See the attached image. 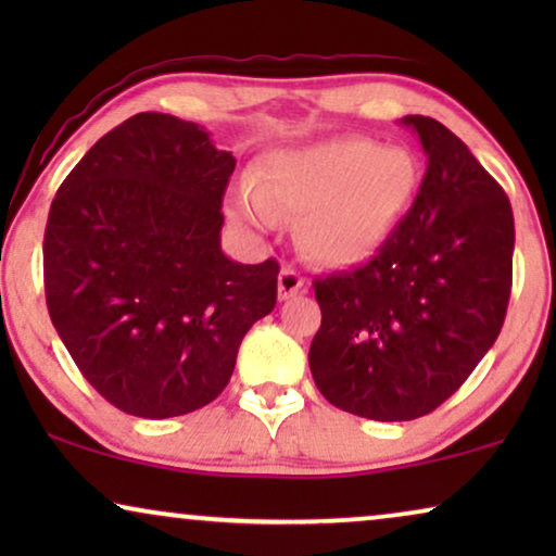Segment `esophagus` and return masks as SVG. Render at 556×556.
Wrapping results in <instances>:
<instances>
[{
	"instance_id": "1",
	"label": "esophagus",
	"mask_w": 556,
	"mask_h": 556,
	"mask_svg": "<svg viewBox=\"0 0 556 556\" xmlns=\"http://www.w3.org/2000/svg\"><path fill=\"white\" fill-rule=\"evenodd\" d=\"M301 288H303L301 273H295L293 268H283V270H280V276H278V299H280V301L293 299V295L299 293Z\"/></svg>"
}]
</instances>
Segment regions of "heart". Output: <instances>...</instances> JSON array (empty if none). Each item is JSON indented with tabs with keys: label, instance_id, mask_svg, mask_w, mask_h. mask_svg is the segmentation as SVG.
Returning <instances> with one entry per match:
<instances>
[{
	"label": "heart",
	"instance_id": "b5f03b06",
	"mask_svg": "<svg viewBox=\"0 0 556 556\" xmlns=\"http://www.w3.org/2000/svg\"><path fill=\"white\" fill-rule=\"evenodd\" d=\"M420 169L407 151L364 139H331L261 156L232 217L250 227L299 223V242L326 268L375 257L413 207Z\"/></svg>",
	"mask_w": 556,
	"mask_h": 556
}]
</instances>
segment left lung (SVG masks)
I'll return each mask as SVG.
<instances>
[{
    "instance_id": "1",
    "label": "left lung",
    "mask_w": 556,
    "mask_h": 556,
    "mask_svg": "<svg viewBox=\"0 0 556 556\" xmlns=\"http://www.w3.org/2000/svg\"><path fill=\"white\" fill-rule=\"evenodd\" d=\"M428 156L413 210L367 265L314 280L321 329L308 367L333 407L415 420L470 377L511 295L514 212L458 136L405 116Z\"/></svg>"
}]
</instances>
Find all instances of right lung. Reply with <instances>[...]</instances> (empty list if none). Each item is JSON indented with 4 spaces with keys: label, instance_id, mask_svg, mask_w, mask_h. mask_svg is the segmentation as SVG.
<instances>
[{
    "label": "right lung",
    "instance_id": "add662e5",
    "mask_svg": "<svg viewBox=\"0 0 556 556\" xmlns=\"http://www.w3.org/2000/svg\"><path fill=\"white\" fill-rule=\"evenodd\" d=\"M235 156L169 113H136L67 174L45 227V299L90 387L128 415L210 405L276 306V257L219 245Z\"/></svg>",
    "mask_w": 556,
    "mask_h": 556
}]
</instances>
